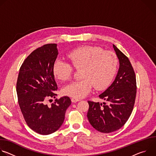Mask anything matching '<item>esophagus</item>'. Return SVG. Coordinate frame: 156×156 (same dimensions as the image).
I'll list each match as a JSON object with an SVG mask.
<instances>
[{
    "instance_id": "34e87169",
    "label": "esophagus",
    "mask_w": 156,
    "mask_h": 156,
    "mask_svg": "<svg viewBox=\"0 0 156 156\" xmlns=\"http://www.w3.org/2000/svg\"><path fill=\"white\" fill-rule=\"evenodd\" d=\"M80 101V100L79 99H76V98H74L72 99V102H75V103L76 102H78V101Z\"/></svg>"
}]
</instances>
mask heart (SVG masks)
Returning <instances> with one entry per match:
<instances>
[{
  "label": "heart",
  "instance_id": "1",
  "mask_svg": "<svg viewBox=\"0 0 156 156\" xmlns=\"http://www.w3.org/2000/svg\"><path fill=\"white\" fill-rule=\"evenodd\" d=\"M67 57L75 68L82 69V80L70 83L62 89L64 95L80 99L90 93L93 86L97 90L105 88L112 81L117 67L118 58L111 51L99 47L83 46L71 51ZM69 63L57 59L53 66L54 76L59 80H69L73 72Z\"/></svg>",
  "mask_w": 156,
  "mask_h": 156
}]
</instances>
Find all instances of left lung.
<instances>
[{
    "label": "left lung",
    "instance_id": "1",
    "mask_svg": "<svg viewBox=\"0 0 156 156\" xmlns=\"http://www.w3.org/2000/svg\"><path fill=\"white\" fill-rule=\"evenodd\" d=\"M113 48L120 65L112 84L99 96L105 102L87 101L89 122L96 130L104 133L118 130L125 124L131 114L136 94V76L132 65L114 44Z\"/></svg>",
    "mask_w": 156,
    "mask_h": 156
}]
</instances>
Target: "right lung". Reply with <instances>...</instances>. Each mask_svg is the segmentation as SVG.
<instances>
[{"mask_svg": "<svg viewBox=\"0 0 156 156\" xmlns=\"http://www.w3.org/2000/svg\"><path fill=\"white\" fill-rule=\"evenodd\" d=\"M58 54L56 44H45L34 50L22 63L16 82L21 113L28 126L40 135L56 131L71 104L68 96L56 99L51 106L46 104L48 99L57 96L53 66Z\"/></svg>", "mask_w": 156, "mask_h": 156, "instance_id": "obj_1", "label": "right lung"}]
</instances>
